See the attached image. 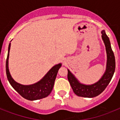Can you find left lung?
Here are the masks:
<instances>
[{"instance_id": "obj_1", "label": "left lung", "mask_w": 120, "mask_h": 120, "mask_svg": "<svg viewBox=\"0 0 120 120\" xmlns=\"http://www.w3.org/2000/svg\"><path fill=\"white\" fill-rule=\"evenodd\" d=\"M102 39L106 47L107 53V65L105 73L102 78L96 83L91 85H85L79 83L70 71L68 70V80L69 81L73 92L79 97L93 98L101 93L112 80L115 70V58L110 45L108 37L105 30L101 32Z\"/></svg>"}]
</instances>
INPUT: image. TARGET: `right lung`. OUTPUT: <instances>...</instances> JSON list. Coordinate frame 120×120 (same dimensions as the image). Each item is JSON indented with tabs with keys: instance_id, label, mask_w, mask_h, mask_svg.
Listing matches in <instances>:
<instances>
[{
	"instance_id": "add662e5",
	"label": "right lung",
	"mask_w": 120,
	"mask_h": 120,
	"mask_svg": "<svg viewBox=\"0 0 120 120\" xmlns=\"http://www.w3.org/2000/svg\"><path fill=\"white\" fill-rule=\"evenodd\" d=\"M10 49V43L8 45V50L6 60V74L8 82L12 87L24 98L29 100H36L43 98L50 95L54 85L55 80L61 64L53 67L40 81L30 85H23L15 82L12 79L8 70V56Z\"/></svg>"
}]
</instances>
